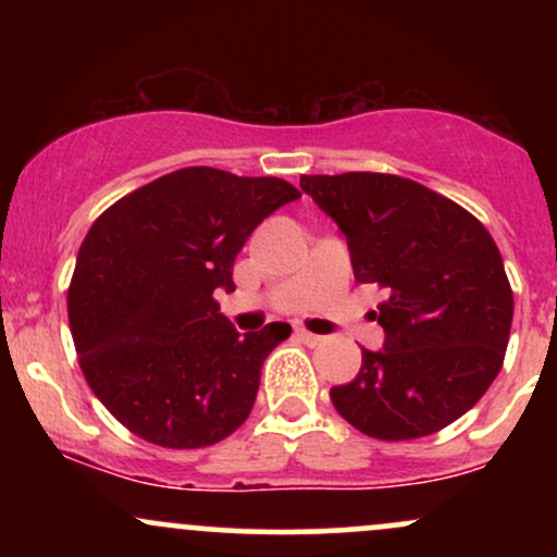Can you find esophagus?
I'll list each match as a JSON object with an SVG mask.
<instances>
[{"mask_svg":"<svg viewBox=\"0 0 557 557\" xmlns=\"http://www.w3.org/2000/svg\"><path fill=\"white\" fill-rule=\"evenodd\" d=\"M293 335H296L298 341H304L306 345H311V348H314V345H322L324 343L322 335H314V332H309L306 327H296V330H293Z\"/></svg>","mask_w":557,"mask_h":557,"instance_id":"1","label":"esophagus"}]
</instances>
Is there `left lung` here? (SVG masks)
I'll return each mask as SVG.
<instances>
[{
	"label": "left lung",
	"instance_id": "8db88e82",
	"mask_svg": "<svg viewBox=\"0 0 557 557\" xmlns=\"http://www.w3.org/2000/svg\"><path fill=\"white\" fill-rule=\"evenodd\" d=\"M300 188L348 240L359 283L387 293L374 319L385 348L332 406L376 440L445 430L487 393L513 322V290L487 227L450 198L385 172L304 175Z\"/></svg>",
	"mask_w": 557,
	"mask_h": 557
}]
</instances>
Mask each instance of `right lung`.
I'll return each instance as SVG.
<instances>
[{
    "mask_svg": "<svg viewBox=\"0 0 557 557\" xmlns=\"http://www.w3.org/2000/svg\"><path fill=\"white\" fill-rule=\"evenodd\" d=\"M298 196L280 177L185 168L114 201L88 230L70 332L88 387L140 440L196 450L248 419L261 363L290 324L238 335L214 293L235 290L243 243Z\"/></svg>",
    "mask_w": 557,
    "mask_h": 557,
    "instance_id": "1",
    "label": "right lung"
}]
</instances>
